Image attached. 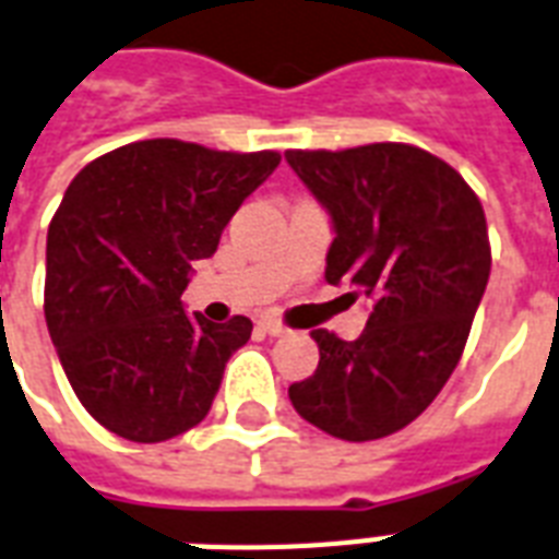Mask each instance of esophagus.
<instances>
[{"instance_id":"obj_1","label":"esophagus","mask_w":559,"mask_h":559,"mask_svg":"<svg viewBox=\"0 0 559 559\" xmlns=\"http://www.w3.org/2000/svg\"><path fill=\"white\" fill-rule=\"evenodd\" d=\"M258 325H261L263 331H266V334H270V336L287 334V325H284V322H281V319H275V317H263L261 322H258Z\"/></svg>"}]
</instances>
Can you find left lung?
<instances>
[{"instance_id":"obj_1","label":"left lung","mask_w":559,"mask_h":559,"mask_svg":"<svg viewBox=\"0 0 559 559\" xmlns=\"http://www.w3.org/2000/svg\"><path fill=\"white\" fill-rule=\"evenodd\" d=\"M284 157L331 213L325 281L372 305L355 343L310 334L319 366L289 386V402L336 440H381L440 395L463 355L492 266L487 216L457 169L419 146Z\"/></svg>"}]
</instances>
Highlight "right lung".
<instances>
[{"label":"right lung","mask_w":559,"mask_h":559,"mask_svg":"<svg viewBox=\"0 0 559 559\" xmlns=\"http://www.w3.org/2000/svg\"><path fill=\"white\" fill-rule=\"evenodd\" d=\"M278 164V152L138 140L67 187L46 237V325L84 411L122 440H173L211 411L251 319L187 317L181 293Z\"/></svg>","instance_id":"1"}]
</instances>
